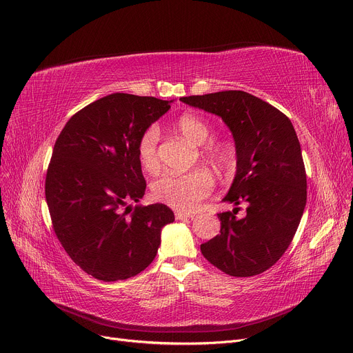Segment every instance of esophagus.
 <instances>
[{
    "label": "esophagus",
    "mask_w": 353,
    "mask_h": 353,
    "mask_svg": "<svg viewBox=\"0 0 353 353\" xmlns=\"http://www.w3.org/2000/svg\"><path fill=\"white\" fill-rule=\"evenodd\" d=\"M174 216H176V220H183V219L194 217V213H190V211H177Z\"/></svg>",
    "instance_id": "1"
}]
</instances>
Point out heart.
Listing matches in <instances>:
<instances>
[{"label":"heart","instance_id":"b5f03b06","mask_svg":"<svg viewBox=\"0 0 353 353\" xmlns=\"http://www.w3.org/2000/svg\"><path fill=\"white\" fill-rule=\"evenodd\" d=\"M177 129L189 142L197 146L207 143L211 137L210 126L196 114H183L179 117ZM159 128L153 125L142 133L137 142L139 160L148 172H153L159 168ZM207 153H210L221 164L228 163V154L220 149L207 148ZM213 187V177L204 170H194L185 174H163L153 183L152 192L153 196L164 204L177 210L192 211L203 199L211 194Z\"/></svg>","mask_w":353,"mask_h":353}]
</instances>
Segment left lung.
<instances>
[{"label": "left lung", "mask_w": 353, "mask_h": 353, "mask_svg": "<svg viewBox=\"0 0 353 353\" xmlns=\"http://www.w3.org/2000/svg\"><path fill=\"white\" fill-rule=\"evenodd\" d=\"M183 103L221 117L236 146L237 168L223 201L219 236L200 245L214 267L232 276H252L272 267L290 247L307 204L301 145L288 117L243 90L185 97ZM246 216L237 218L238 205Z\"/></svg>", "instance_id": "left-lung-1"}]
</instances>
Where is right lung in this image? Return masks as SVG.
I'll list each match as a JSON object with an SVG mask.
<instances>
[{"label":"right lung","instance_id":"obj_1","mask_svg":"<svg viewBox=\"0 0 353 353\" xmlns=\"http://www.w3.org/2000/svg\"><path fill=\"white\" fill-rule=\"evenodd\" d=\"M172 102L112 93L70 117L55 142L45 180L55 234L75 264L105 283L142 272L174 221L161 203L136 205L130 217L123 211L146 190L139 139Z\"/></svg>","mask_w":353,"mask_h":353}]
</instances>
